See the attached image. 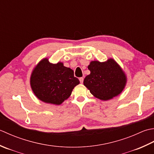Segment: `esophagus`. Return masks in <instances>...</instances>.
I'll use <instances>...</instances> for the list:
<instances>
[{
    "mask_svg": "<svg viewBox=\"0 0 154 154\" xmlns=\"http://www.w3.org/2000/svg\"><path fill=\"white\" fill-rule=\"evenodd\" d=\"M79 80H80V83L82 84L83 82H84V78H82V77L80 78H79Z\"/></svg>",
    "mask_w": 154,
    "mask_h": 154,
    "instance_id": "obj_1",
    "label": "esophagus"
}]
</instances>
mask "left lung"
<instances>
[{"label":"left lung","instance_id":"obj_1","mask_svg":"<svg viewBox=\"0 0 154 154\" xmlns=\"http://www.w3.org/2000/svg\"><path fill=\"white\" fill-rule=\"evenodd\" d=\"M88 68L90 74L84 78V85L96 98L106 101L120 94L125 88L126 75L113 58L103 62L91 61Z\"/></svg>","mask_w":154,"mask_h":154}]
</instances>
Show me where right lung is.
I'll use <instances>...</instances> for the list:
<instances>
[{
    "label": "right lung",
    "instance_id": "right-lung-1",
    "mask_svg": "<svg viewBox=\"0 0 154 154\" xmlns=\"http://www.w3.org/2000/svg\"><path fill=\"white\" fill-rule=\"evenodd\" d=\"M34 95L42 102L60 105L70 96L80 81L74 71L61 62L52 64L43 58L34 68L30 79Z\"/></svg>",
    "mask_w": 154,
    "mask_h": 154
}]
</instances>
